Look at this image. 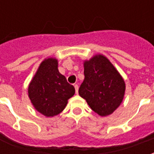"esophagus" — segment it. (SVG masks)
Wrapping results in <instances>:
<instances>
[{"instance_id": "obj_1", "label": "esophagus", "mask_w": 154, "mask_h": 154, "mask_svg": "<svg viewBox=\"0 0 154 154\" xmlns=\"http://www.w3.org/2000/svg\"><path fill=\"white\" fill-rule=\"evenodd\" d=\"M74 87H75V91H76V93H78V85H74Z\"/></svg>"}]
</instances>
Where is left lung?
Masks as SVG:
<instances>
[{
    "label": "left lung",
    "instance_id": "obj_1",
    "mask_svg": "<svg viewBox=\"0 0 154 154\" xmlns=\"http://www.w3.org/2000/svg\"><path fill=\"white\" fill-rule=\"evenodd\" d=\"M85 78L79 95L100 116L112 114L122 102L125 84L113 64L103 55L84 62Z\"/></svg>",
    "mask_w": 154,
    "mask_h": 154
}]
</instances>
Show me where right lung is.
I'll list each match as a JSON object with an SVG mask.
<instances>
[{
    "label": "right lung",
    "instance_id": "add662e5",
    "mask_svg": "<svg viewBox=\"0 0 154 154\" xmlns=\"http://www.w3.org/2000/svg\"><path fill=\"white\" fill-rule=\"evenodd\" d=\"M29 97L38 112L47 117L57 116L64 110L75 88L58 72L57 60L48 58L41 63L29 86Z\"/></svg>",
    "mask_w": 154,
    "mask_h": 154
}]
</instances>
